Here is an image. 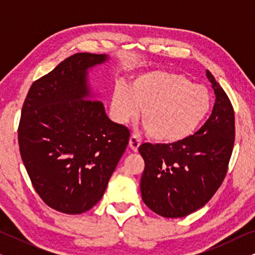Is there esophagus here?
<instances>
[{
    "label": "esophagus",
    "mask_w": 255,
    "mask_h": 255,
    "mask_svg": "<svg viewBox=\"0 0 255 255\" xmlns=\"http://www.w3.org/2000/svg\"><path fill=\"white\" fill-rule=\"evenodd\" d=\"M128 145H130L132 151L138 152L139 146H140V140H139V139L135 137V135H131L130 140H128Z\"/></svg>",
    "instance_id": "obj_1"
}]
</instances>
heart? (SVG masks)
I'll return each mask as SVG.
<instances>
[{"label":"heart","mask_w":255,"mask_h":255,"mask_svg":"<svg viewBox=\"0 0 255 255\" xmlns=\"http://www.w3.org/2000/svg\"><path fill=\"white\" fill-rule=\"evenodd\" d=\"M153 140L174 144L197 130L211 109V95L205 87L193 85L187 76L152 71L134 76L130 88L115 87L111 111L115 120L127 123L138 116Z\"/></svg>","instance_id":"1"}]
</instances>
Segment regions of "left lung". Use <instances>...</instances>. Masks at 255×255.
Returning a JSON list of instances; mask_svg holds the SVG:
<instances>
[{
	"instance_id": "1",
	"label": "left lung",
	"mask_w": 255,
	"mask_h": 255,
	"mask_svg": "<svg viewBox=\"0 0 255 255\" xmlns=\"http://www.w3.org/2000/svg\"><path fill=\"white\" fill-rule=\"evenodd\" d=\"M207 78L216 100L203 127L179 142L139 146L145 161L141 198L162 217H184L204 207L228 173L235 145V111L224 89L209 71Z\"/></svg>"
}]
</instances>
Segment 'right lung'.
Wrapping results in <instances>:
<instances>
[{"mask_svg":"<svg viewBox=\"0 0 255 255\" xmlns=\"http://www.w3.org/2000/svg\"><path fill=\"white\" fill-rule=\"evenodd\" d=\"M106 54L76 53L30 87L18 125V145L31 183L54 210L78 215L107 189L130 131L94 100L88 69Z\"/></svg>","mask_w":255,"mask_h":255,"instance_id":"add662e5","label":"right lung"}]
</instances>
